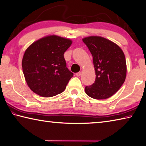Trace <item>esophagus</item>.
I'll return each instance as SVG.
<instances>
[{
    "instance_id": "obj_1",
    "label": "esophagus",
    "mask_w": 146,
    "mask_h": 146,
    "mask_svg": "<svg viewBox=\"0 0 146 146\" xmlns=\"http://www.w3.org/2000/svg\"><path fill=\"white\" fill-rule=\"evenodd\" d=\"M75 75H76V76H80L81 75V72H78V73H76L75 74Z\"/></svg>"
}]
</instances>
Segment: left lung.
Here are the masks:
<instances>
[{"label":"left lung","instance_id":"8db88e82","mask_svg":"<svg viewBox=\"0 0 146 146\" xmlns=\"http://www.w3.org/2000/svg\"><path fill=\"white\" fill-rule=\"evenodd\" d=\"M93 57L96 79L85 87L92 98L104 100L113 96L125 81L126 62L123 50L117 44L101 36L82 39Z\"/></svg>","mask_w":146,"mask_h":146}]
</instances>
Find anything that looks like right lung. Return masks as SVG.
Wrapping results in <instances>:
<instances>
[{
    "label": "right lung",
    "instance_id": "right-lung-1",
    "mask_svg": "<svg viewBox=\"0 0 146 146\" xmlns=\"http://www.w3.org/2000/svg\"><path fill=\"white\" fill-rule=\"evenodd\" d=\"M72 44L56 35L34 41L23 55L22 66L28 86L42 97H52L64 91L73 73L66 67L64 52Z\"/></svg>",
    "mask_w": 146,
    "mask_h": 146
}]
</instances>
